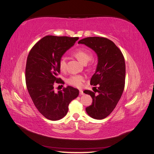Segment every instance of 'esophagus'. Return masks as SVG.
<instances>
[{
    "label": "esophagus",
    "instance_id": "obj_1",
    "mask_svg": "<svg viewBox=\"0 0 154 154\" xmlns=\"http://www.w3.org/2000/svg\"><path fill=\"white\" fill-rule=\"evenodd\" d=\"M80 95H83V94H84V92H83V91L82 90H80Z\"/></svg>",
    "mask_w": 154,
    "mask_h": 154
}]
</instances>
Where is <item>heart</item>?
Returning a JSON list of instances; mask_svg holds the SVG:
<instances>
[{
    "label": "heart",
    "instance_id": "b5f03b06",
    "mask_svg": "<svg viewBox=\"0 0 154 154\" xmlns=\"http://www.w3.org/2000/svg\"><path fill=\"white\" fill-rule=\"evenodd\" d=\"M73 56H74L78 60H80L83 63H87L88 62L92 60L93 54L91 51L85 48H78L72 52ZM59 67L62 71H65L66 67V58L62 57L59 60ZM85 80V77L83 75H73L69 77L67 82L70 85H72L75 87H81L83 85V83Z\"/></svg>",
    "mask_w": 154,
    "mask_h": 154
}]
</instances>
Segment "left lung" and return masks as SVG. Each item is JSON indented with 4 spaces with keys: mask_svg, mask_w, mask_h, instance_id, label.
<instances>
[{
    "mask_svg": "<svg viewBox=\"0 0 154 154\" xmlns=\"http://www.w3.org/2000/svg\"><path fill=\"white\" fill-rule=\"evenodd\" d=\"M78 44L94 50L98 57L96 72L91 79V85L98 87L96 89L98 94L95 95L96 92L87 90L83 92L92 98V105L85 109L88 115L96 119H103L114 110L124 91L125 58L113 42L103 37H87Z\"/></svg>",
    "mask_w": 154,
    "mask_h": 154,
    "instance_id": "left-lung-1",
    "label": "left lung"
}]
</instances>
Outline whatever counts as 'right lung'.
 I'll return each mask as SVG.
<instances>
[{"label": "right lung", "instance_id": "1", "mask_svg": "<svg viewBox=\"0 0 154 154\" xmlns=\"http://www.w3.org/2000/svg\"><path fill=\"white\" fill-rule=\"evenodd\" d=\"M78 37L48 35L36 42L29 51L26 66L27 91L36 108L49 120L63 118L69 105L79 94L77 88L63 87L55 92L54 83H62L58 78L60 72L59 60L66 51L78 40Z\"/></svg>", "mask_w": 154, "mask_h": 154}]
</instances>
